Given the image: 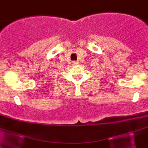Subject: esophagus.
<instances>
[{
    "label": "esophagus",
    "mask_w": 148,
    "mask_h": 148,
    "mask_svg": "<svg viewBox=\"0 0 148 148\" xmlns=\"http://www.w3.org/2000/svg\"><path fill=\"white\" fill-rule=\"evenodd\" d=\"M78 64V62H77V61H74L73 62V65H77Z\"/></svg>",
    "instance_id": "1"
}]
</instances>
